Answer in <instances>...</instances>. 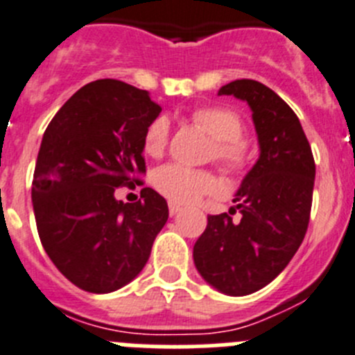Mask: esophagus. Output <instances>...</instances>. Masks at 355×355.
Here are the masks:
<instances>
[{
	"label": "esophagus",
	"mask_w": 355,
	"mask_h": 355,
	"mask_svg": "<svg viewBox=\"0 0 355 355\" xmlns=\"http://www.w3.org/2000/svg\"><path fill=\"white\" fill-rule=\"evenodd\" d=\"M168 208H170V215H171V217H173V215H177L178 211L182 210L180 205H177V203H170V205H168Z\"/></svg>",
	"instance_id": "esophagus-1"
}]
</instances>
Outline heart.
Wrapping results in <instances>:
<instances>
[{
  "label": "heart",
  "mask_w": 355,
  "mask_h": 355,
  "mask_svg": "<svg viewBox=\"0 0 355 355\" xmlns=\"http://www.w3.org/2000/svg\"><path fill=\"white\" fill-rule=\"evenodd\" d=\"M193 121L214 138L211 157L231 173H241L250 164L252 150L243 138L245 124L240 115L227 107H203L193 112ZM170 138V122L166 117H155L144 135V150L152 157L164 152ZM154 187L173 203L189 205L203 196L217 194L220 182L214 173L193 170L180 164H164L154 171Z\"/></svg>",
  "instance_id": "heart-1"
}]
</instances>
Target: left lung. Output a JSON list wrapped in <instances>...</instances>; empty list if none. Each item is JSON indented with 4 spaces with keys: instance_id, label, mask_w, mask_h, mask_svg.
<instances>
[{
    "instance_id": "left-lung-1",
    "label": "left lung",
    "mask_w": 355,
    "mask_h": 355,
    "mask_svg": "<svg viewBox=\"0 0 355 355\" xmlns=\"http://www.w3.org/2000/svg\"><path fill=\"white\" fill-rule=\"evenodd\" d=\"M218 94L252 110L261 154L238 189L230 213L208 215L194 245L198 271L230 296H247L277 278L300 248L310 220L315 161L300 119L277 92L257 80L230 82Z\"/></svg>"
}]
</instances>
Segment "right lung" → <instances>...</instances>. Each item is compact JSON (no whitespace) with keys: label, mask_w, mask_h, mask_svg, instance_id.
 I'll return each instance as SVG.
<instances>
[{"label":"right lung","mask_w":355,"mask_h":355,"mask_svg":"<svg viewBox=\"0 0 355 355\" xmlns=\"http://www.w3.org/2000/svg\"><path fill=\"white\" fill-rule=\"evenodd\" d=\"M159 114L147 91L103 78L78 89L43 132L31 187L36 227L55 268L87 293L131 282L168 220L166 200L150 187L137 203L115 200L145 173L144 135Z\"/></svg>","instance_id":"1"}]
</instances>
